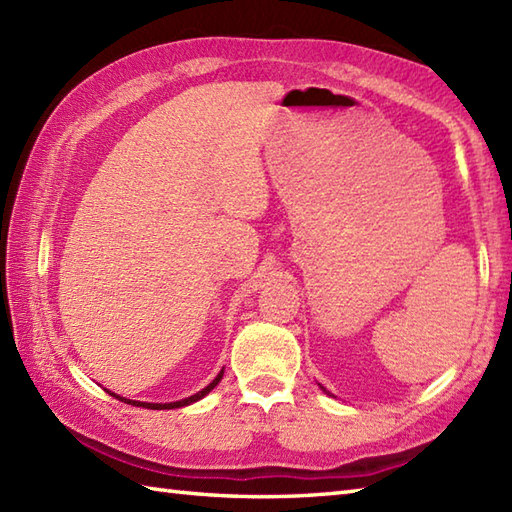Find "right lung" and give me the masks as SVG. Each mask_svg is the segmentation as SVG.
<instances>
[{
	"mask_svg": "<svg viewBox=\"0 0 512 512\" xmlns=\"http://www.w3.org/2000/svg\"><path fill=\"white\" fill-rule=\"evenodd\" d=\"M222 376H224V369H222L220 374H217V376L213 378V383L206 385L202 391H198V394H193V396L184 398V400H176V402H165V405H162V402H138V400H127V398H123V396H116V394H112V391H110V396H114V398H118V400L127 402V405H136V407L140 405V407H145V409H178V407H187V405H191V402L204 398V396L209 394V391H211L217 383H220Z\"/></svg>",
	"mask_w": 512,
	"mask_h": 512,
	"instance_id": "1",
	"label": "right lung"
}]
</instances>
